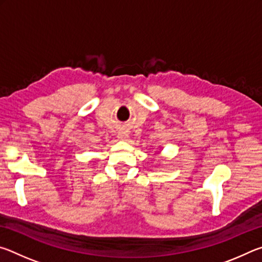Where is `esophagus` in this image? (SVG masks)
<instances>
[{
	"label": "esophagus",
	"mask_w": 262,
	"mask_h": 262,
	"mask_svg": "<svg viewBox=\"0 0 262 262\" xmlns=\"http://www.w3.org/2000/svg\"><path fill=\"white\" fill-rule=\"evenodd\" d=\"M118 137H119V140H126L128 137V134L126 132H119Z\"/></svg>",
	"instance_id": "1"
}]
</instances>
